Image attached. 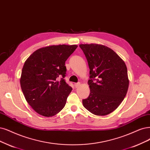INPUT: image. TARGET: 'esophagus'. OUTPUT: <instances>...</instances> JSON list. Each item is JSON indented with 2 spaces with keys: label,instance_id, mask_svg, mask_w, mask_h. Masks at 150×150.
Segmentation results:
<instances>
[{
  "label": "esophagus",
  "instance_id": "34e87169",
  "mask_svg": "<svg viewBox=\"0 0 150 150\" xmlns=\"http://www.w3.org/2000/svg\"><path fill=\"white\" fill-rule=\"evenodd\" d=\"M80 85H81V83H80V82H79V83H76L74 84L75 88H78L79 86H80Z\"/></svg>",
  "mask_w": 150,
  "mask_h": 150
}]
</instances>
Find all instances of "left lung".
<instances>
[{
    "instance_id": "8db88e82",
    "label": "left lung",
    "mask_w": 150,
    "mask_h": 150,
    "mask_svg": "<svg viewBox=\"0 0 150 150\" xmlns=\"http://www.w3.org/2000/svg\"><path fill=\"white\" fill-rule=\"evenodd\" d=\"M87 59L91 80L90 93L83 106L96 115H106L117 109L128 91L129 80L124 61L110 48L98 44H80ZM96 79L94 83L93 79Z\"/></svg>"
}]
</instances>
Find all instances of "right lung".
Listing matches in <instances>:
<instances>
[{
    "label": "right lung",
    "mask_w": 150,
    "mask_h": 150,
    "mask_svg": "<svg viewBox=\"0 0 150 150\" xmlns=\"http://www.w3.org/2000/svg\"><path fill=\"white\" fill-rule=\"evenodd\" d=\"M77 47L62 44L41 47L25 61L20 85L26 101L38 114L52 117L64 108L72 90L64 79L65 63Z\"/></svg>",
    "instance_id": "obj_1"
}]
</instances>
